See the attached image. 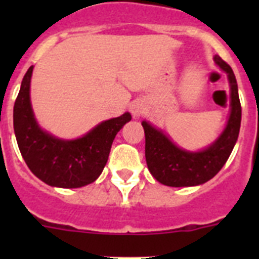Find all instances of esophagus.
<instances>
[{
  "instance_id": "esophagus-1",
  "label": "esophagus",
  "mask_w": 259,
  "mask_h": 259,
  "mask_svg": "<svg viewBox=\"0 0 259 259\" xmlns=\"http://www.w3.org/2000/svg\"><path fill=\"white\" fill-rule=\"evenodd\" d=\"M144 109H145V107H144V104L140 101L134 102V104L130 106V111H131V114L134 118H139V116L144 113Z\"/></svg>"
}]
</instances>
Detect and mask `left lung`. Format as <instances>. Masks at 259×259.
<instances>
[{
  "mask_svg": "<svg viewBox=\"0 0 259 259\" xmlns=\"http://www.w3.org/2000/svg\"><path fill=\"white\" fill-rule=\"evenodd\" d=\"M214 62L223 70L230 83V116L214 143L198 152L179 148L159 128L143 120L145 132L146 164L154 179L168 187H194L209 182L221 171L236 144L241 124V105L232 68L219 56Z\"/></svg>",
  "mask_w": 259,
  "mask_h": 259,
  "instance_id": "8db88e82",
  "label": "left lung"
}]
</instances>
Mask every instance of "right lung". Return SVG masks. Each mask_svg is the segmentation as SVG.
Listing matches in <instances>:
<instances>
[{"label": "right lung", "instance_id": "1", "mask_svg": "<svg viewBox=\"0 0 259 259\" xmlns=\"http://www.w3.org/2000/svg\"><path fill=\"white\" fill-rule=\"evenodd\" d=\"M28 68L14 105V132L23 159L32 174L52 187L80 188L101 175L116 134L131 120V114L104 120L74 140L53 136L38 125L31 105Z\"/></svg>", "mask_w": 259, "mask_h": 259}]
</instances>
